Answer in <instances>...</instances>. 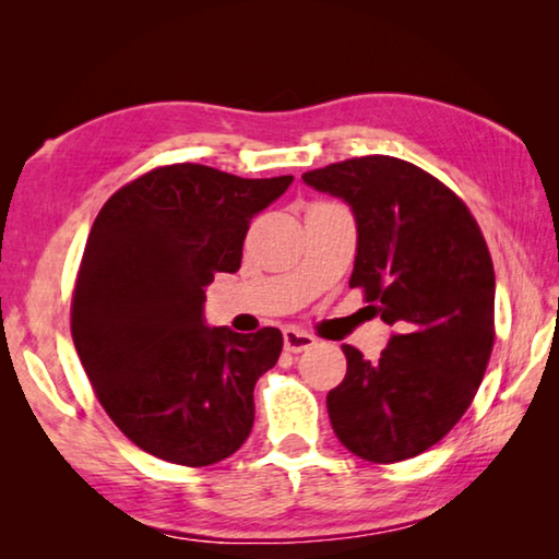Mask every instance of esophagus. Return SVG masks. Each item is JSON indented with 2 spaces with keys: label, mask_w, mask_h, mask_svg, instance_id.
I'll list each match as a JSON object with an SVG mask.
<instances>
[{
  "label": "esophagus",
  "mask_w": 559,
  "mask_h": 559,
  "mask_svg": "<svg viewBox=\"0 0 559 559\" xmlns=\"http://www.w3.org/2000/svg\"><path fill=\"white\" fill-rule=\"evenodd\" d=\"M316 345V337L302 333L298 328H286L283 330V347L288 349V353H302V349L313 347Z\"/></svg>",
  "instance_id": "esophagus-1"
}]
</instances>
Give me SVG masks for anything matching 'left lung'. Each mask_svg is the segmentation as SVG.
<instances>
[{"label":"left lung","mask_w":559,"mask_h":559,"mask_svg":"<svg viewBox=\"0 0 559 559\" xmlns=\"http://www.w3.org/2000/svg\"><path fill=\"white\" fill-rule=\"evenodd\" d=\"M302 182L349 204L357 257L349 288L394 328L380 359L343 345L347 374L328 392L335 437L355 456L394 463L456 427L493 349L496 273L468 206L404 159L353 157Z\"/></svg>","instance_id":"left-lung-1"}]
</instances>
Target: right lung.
I'll use <instances>...</instances> for the list:
<instances>
[{"label":"right lung","instance_id":"1","mask_svg":"<svg viewBox=\"0 0 559 559\" xmlns=\"http://www.w3.org/2000/svg\"><path fill=\"white\" fill-rule=\"evenodd\" d=\"M290 182L167 165L120 187L93 222L73 345L103 409L157 459L212 466L249 439L253 386L278 362L283 335L210 328L204 288L239 271L251 219Z\"/></svg>","mask_w":559,"mask_h":559}]
</instances>
